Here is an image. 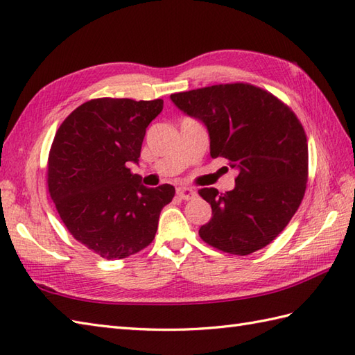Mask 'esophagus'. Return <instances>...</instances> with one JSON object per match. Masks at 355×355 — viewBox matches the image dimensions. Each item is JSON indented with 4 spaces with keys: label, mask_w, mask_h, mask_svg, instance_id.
Segmentation results:
<instances>
[{
    "label": "esophagus",
    "mask_w": 355,
    "mask_h": 355,
    "mask_svg": "<svg viewBox=\"0 0 355 355\" xmlns=\"http://www.w3.org/2000/svg\"><path fill=\"white\" fill-rule=\"evenodd\" d=\"M177 195L182 200H192L195 197V191L191 189V187L186 186H178L177 187Z\"/></svg>",
    "instance_id": "obj_1"
}]
</instances>
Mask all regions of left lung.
I'll list each match as a JSON object with an SVG mask.
<instances>
[{"instance_id": "8db88e82", "label": "left lung", "mask_w": 355, "mask_h": 355, "mask_svg": "<svg viewBox=\"0 0 355 355\" xmlns=\"http://www.w3.org/2000/svg\"><path fill=\"white\" fill-rule=\"evenodd\" d=\"M178 110L206 125L210 155L238 169L235 189L198 193L212 207L201 239L245 256L263 248L296 214L308 180V143L296 114L250 84H221L171 94Z\"/></svg>"}]
</instances>
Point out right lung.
Wrapping results in <instances>:
<instances>
[{
	"mask_svg": "<svg viewBox=\"0 0 355 355\" xmlns=\"http://www.w3.org/2000/svg\"><path fill=\"white\" fill-rule=\"evenodd\" d=\"M163 101L101 97L74 110L56 131L47 164L50 197L73 238L105 259L148 247L175 187H146L139 163L146 128Z\"/></svg>",
	"mask_w": 355,
	"mask_h": 355,
	"instance_id": "1",
	"label": "right lung"
}]
</instances>
